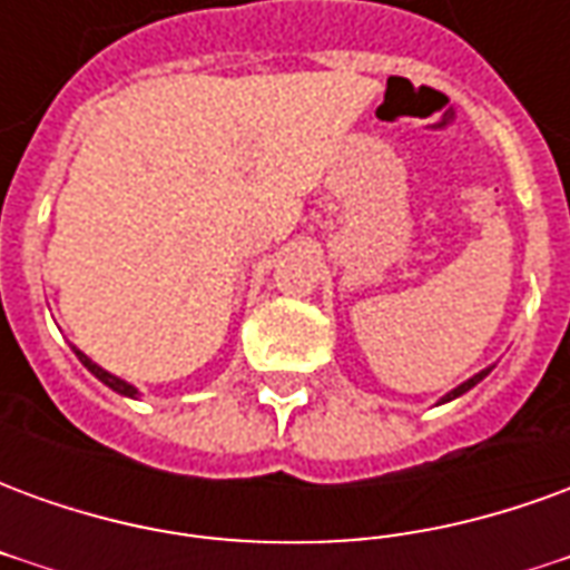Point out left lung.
Here are the masks:
<instances>
[{
	"label": "left lung",
	"instance_id": "left-lung-1",
	"mask_svg": "<svg viewBox=\"0 0 570 570\" xmlns=\"http://www.w3.org/2000/svg\"><path fill=\"white\" fill-rule=\"evenodd\" d=\"M489 372H491V370H485V372H479V375H473V379H470V382H464V384H461V387H454L452 394L445 396V400H454V396L466 394V391H470V387H473V384H476V382H482V379H485V375H489Z\"/></svg>",
	"mask_w": 570,
	"mask_h": 570
}]
</instances>
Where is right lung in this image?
I'll list each match as a JSON object with an SVG mask.
<instances>
[{"mask_svg": "<svg viewBox=\"0 0 570 570\" xmlns=\"http://www.w3.org/2000/svg\"><path fill=\"white\" fill-rule=\"evenodd\" d=\"M76 357H79L81 363H85V366H88V370H91L94 375H97V379H100V382H104V384H109V387H112V391H116V394H125V396H137V387H134V384L121 382V379H116V375H112V372L100 370V366H97V363H91V360L85 357V354H81V351H76Z\"/></svg>", "mask_w": 570, "mask_h": 570, "instance_id": "1", "label": "right lung"}]
</instances>
